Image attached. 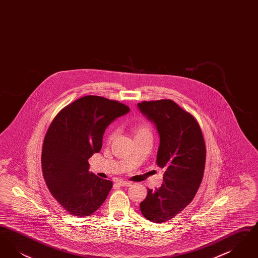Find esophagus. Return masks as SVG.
Masks as SVG:
<instances>
[{"label": "esophagus", "instance_id": "1", "mask_svg": "<svg viewBox=\"0 0 258 258\" xmlns=\"http://www.w3.org/2000/svg\"><path fill=\"white\" fill-rule=\"evenodd\" d=\"M118 184H120V185H122V186H130V185H132V182H127V181H123V180H120L119 182H118Z\"/></svg>", "mask_w": 258, "mask_h": 258}]
</instances>
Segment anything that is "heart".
I'll use <instances>...</instances> for the list:
<instances>
[{
	"label": "heart",
	"mask_w": 258,
	"mask_h": 258,
	"mask_svg": "<svg viewBox=\"0 0 258 258\" xmlns=\"http://www.w3.org/2000/svg\"><path fill=\"white\" fill-rule=\"evenodd\" d=\"M132 130H133V132L135 134V137L142 136V135H151V126L145 121H139V122L133 123ZM116 134H117V131L112 128L110 132H109L108 138H107L108 141H112L114 139V137L116 136Z\"/></svg>",
	"instance_id": "b5f03b06"
}]
</instances>
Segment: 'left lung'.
Masks as SVG:
<instances>
[{"instance_id": "1", "label": "left lung", "mask_w": 258, "mask_h": 258, "mask_svg": "<svg viewBox=\"0 0 258 258\" xmlns=\"http://www.w3.org/2000/svg\"><path fill=\"white\" fill-rule=\"evenodd\" d=\"M137 105L157 126V164L164 170L161 186L148 188L140 211L149 221L160 223L173 219L196 197L205 169L206 146L197 119L171 99L144 100Z\"/></svg>"}]
</instances>
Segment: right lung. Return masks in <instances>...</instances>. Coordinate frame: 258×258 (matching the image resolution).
<instances>
[{"label": "right lung", "instance_id": "add662e5", "mask_svg": "<svg viewBox=\"0 0 258 258\" xmlns=\"http://www.w3.org/2000/svg\"><path fill=\"white\" fill-rule=\"evenodd\" d=\"M130 111L117 100L98 96L78 98L54 118L44 137L41 166L51 195L74 217H87L105 201L113 183L89 172L106 127Z\"/></svg>", "mask_w": 258, "mask_h": 258}]
</instances>
